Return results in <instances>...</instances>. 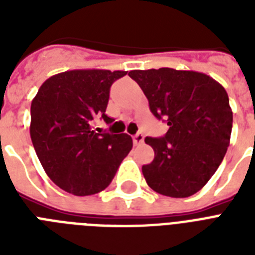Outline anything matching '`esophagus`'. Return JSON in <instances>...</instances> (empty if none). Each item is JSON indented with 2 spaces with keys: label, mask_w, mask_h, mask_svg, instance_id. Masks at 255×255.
Listing matches in <instances>:
<instances>
[{
  "label": "esophagus",
  "mask_w": 255,
  "mask_h": 255,
  "mask_svg": "<svg viewBox=\"0 0 255 255\" xmlns=\"http://www.w3.org/2000/svg\"><path fill=\"white\" fill-rule=\"evenodd\" d=\"M132 140H133V144H135V145H140V144L144 141V136L141 135V133H136V135L132 137Z\"/></svg>",
  "instance_id": "1"
}]
</instances>
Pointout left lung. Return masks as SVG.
<instances>
[{"label":"left lung","mask_w":255,"mask_h":255,"mask_svg":"<svg viewBox=\"0 0 255 255\" xmlns=\"http://www.w3.org/2000/svg\"><path fill=\"white\" fill-rule=\"evenodd\" d=\"M152 114L167 120L164 137H145L155 151L143 165L145 181L164 196L197 193L220 167L229 147L233 112L225 88L206 74L161 67L132 70Z\"/></svg>","instance_id":"8db88e82"}]
</instances>
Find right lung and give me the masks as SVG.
Returning a JSON list of instances; mask_svg holds the SVG:
<instances>
[{"label": "right lung", "instance_id": "obj_1", "mask_svg": "<svg viewBox=\"0 0 255 255\" xmlns=\"http://www.w3.org/2000/svg\"><path fill=\"white\" fill-rule=\"evenodd\" d=\"M127 71L71 70L50 77L31 102L30 136L50 180L75 196L106 189L132 149L127 133L92 131L91 122L106 115L110 87Z\"/></svg>", "mask_w": 255, "mask_h": 255}]
</instances>
